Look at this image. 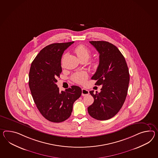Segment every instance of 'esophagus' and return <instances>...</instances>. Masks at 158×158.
Instances as JSON below:
<instances>
[{
    "label": "esophagus",
    "mask_w": 158,
    "mask_h": 158,
    "mask_svg": "<svg viewBox=\"0 0 158 158\" xmlns=\"http://www.w3.org/2000/svg\"><path fill=\"white\" fill-rule=\"evenodd\" d=\"M89 94V91L85 89H81V95L82 96H86Z\"/></svg>",
    "instance_id": "obj_1"
}]
</instances>
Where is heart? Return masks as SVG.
<instances>
[{"instance_id": "1", "label": "heart", "mask_w": 158, "mask_h": 158, "mask_svg": "<svg viewBox=\"0 0 158 158\" xmlns=\"http://www.w3.org/2000/svg\"><path fill=\"white\" fill-rule=\"evenodd\" d=\"M74 51L77 55V57L79 59H86L87 60L89 59L91 55V51L85 45L81 44L75 47L74 49ZM99 63L96 60H93L91 63V66L93 69H96L98 67ZM87 78V74L85 72H81L75 73L73 76V80L75 83L78 84H83Z\"/></svg>"}]
</instances>
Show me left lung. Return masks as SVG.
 <instances>
[{
	"label": "left lung",
	"instance_id": "8db88e82",
	"mask_svg": "<svg viewBox=\"0 0 158 158\" xmlns=\"http://www.w3.org/2000/svg\"><path fill=\"white\" fill-rule=\"evenodd\" d=\"M99 53V64L91 79L102 85L100 93L90 91L94 101L88 107L89 115L100 120L111 119L119 111L126 100L130 74L125 58L114 44L106 41H90Z\"/></svg>",
	"mask_w": 158,
	"mask_h": 158
}]
</instances>
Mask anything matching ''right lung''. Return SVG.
I'll return each mask as SVG.
<instances>
[{"instance_id":"obj_1","label":"right lung","mask_w":158,"mask_h":158,"mask_svg":"<svg viewBox=\"0 0 158 158\" xmlns=\"http://www.w3.org/2000/svg\"><path fill=\"white\" fill-rule=\"evenodd\" d=\"M73 43H53L45 47L32 62L30 69L28 83L35 104L44 118L54 123L69 118L73 103L81 94L77 85L60 91L56 85L62 73V55Z\"/></svg>"}]
</instances>
